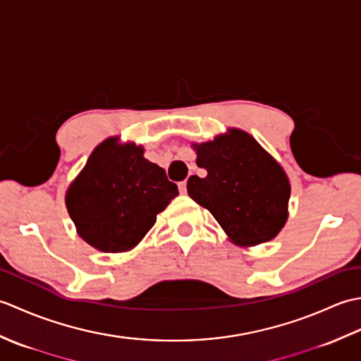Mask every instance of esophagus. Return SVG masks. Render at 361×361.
Segmentation results:
<instances>
[{"mask_svg":"<svg viewBox=\"0 0 361 361\" xmlns=\"http://www.w3.org/2000/svg\"><path fill=\"white\" fill-rule=\"evenodd\" d=\"M178 189H180L181 194H186V192H188V181H186V180L181 181L180 185H178Z\"/></svg>","mask_w":361,"mask_h":361,"instance_id":"esophagus-1","label":"esophagus"}]
</instances>
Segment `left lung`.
<instances>
[{"instance_id": "left-lung-1", "label": "left lung", "mask_w": 361, "mask_h": 361, "mask_svg": "<svg viewBox=\"0 0 361 361\" xmlns=\"http://www.w3.org/2000/svg\"><path fill=\"white\" fill-rule=\"evenodd\" d=\"M192 147L197 166L208 175L190 176L188 194L212 214L229 239L255 247L278 235L290 198V181L278 161L239 128Z\"/></svg>"}]
</instances>
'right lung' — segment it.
<instances>
[{"label":"right lung","instance_id":"right-lung-1","mask_svg":"<svg viewBox=\"0 0 361 361\" xmlns=\"http://www.w3.org/2000/svg\"><path fill=\"white\" fill-rule=\"evenodd\" d=\"M176 195L178 188L144 158L141 145L109 137L68 188L65 203L83 240L99 251L122 252L142 240Z\"/></svg>","mask_w":361,"mask_h":361}]
</instances>
